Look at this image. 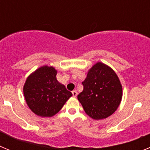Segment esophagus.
Listing matches in <instances>:
<instances>
[{
	"label": "esophagus",
	"mask_w": 150,
	"mask_h": 150,
	"mask_svg": "<svg viewBox=\"0 0 150 150\" xmlns=\"http://www.w3.org/2000/svg\"><path fill=\"white\" fill-rule=\"evenodd\" d=\"M72 94H73V97L76 98V95H77V91H76V90H74V91H72Z\"/></svg>",
	"instance_id": "esophagus-1"
}]
</instances>
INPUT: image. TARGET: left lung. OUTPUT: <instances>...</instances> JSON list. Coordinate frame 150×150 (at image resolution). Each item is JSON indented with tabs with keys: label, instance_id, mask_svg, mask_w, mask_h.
I'll use <instances>...</instances> for the list:
<instances>
[{
	"label": "left lung",
	"instance_id": "8db88e82",
	"mask_svg": "<svg viewBox=\"0 0 150 150\" xmlns=\"http://www.w3.org/2000/svg\"><path fill=\"white\" fill-rule=\"evenodd\" d=\"M83 90L77 98L89 117L100 120L115 112L121 103L122 86L110 66L98 62L87 73Z\"/></svg>",
	"mask_w": 150,
	"mask_h": 150
}]
</instances>
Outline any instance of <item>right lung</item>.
Wrapping results in <instances>:
<instances>
[{
  "instance_id": "1",
  "label": "right lung",
  "mask_w": 150,
  "mask_h": 150,
  "mask_svg": "<svg viewBox=\"0 0 150 150\" xmlns=\"http://www.w3.org/2000/svg\"><path fill=\"white\" fill-rule=\"evenodd\" d=\"M57 70L43 65L28 76L23 86L26 104L36 115L52 117L60 111L72 93L56 79Z\"/></svg>"
}]
</instances>
